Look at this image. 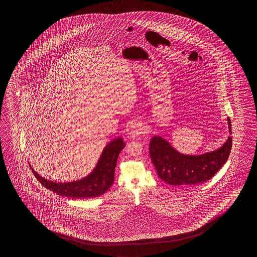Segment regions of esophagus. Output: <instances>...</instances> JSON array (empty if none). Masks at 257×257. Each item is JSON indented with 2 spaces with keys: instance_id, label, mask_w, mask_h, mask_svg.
<instances>
[{
  "instance_id": "1",
  "label": "esophagus",
  "mask_w": 257,
  "mask_h": 257,
  "mask_svg": "<svg viewBox=\"0 0 257 257\" xmlns=\"http://www.w3.org/2000/svg\"><path fill=\"white\" fill-rule=\"evenodd\" d=\"M147 128L142 123H136L131 126V131L128 132V137L131 139H135L137 137L141 136L142 134L146 133Z\"/></svg>"
}]
</instances>
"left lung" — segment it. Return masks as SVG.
Returning a JSON list of instances; mask_svg holds the SVG:
<instances>
[{
  "label": "left lung",
  "instance_id": "8db88e82",
  "mask_svg": "<svg viewBox=\"0 0 257 257\" xmlns=\"http://www.w3.org/2000/svg\"><path fill=\"white\" fill-rule=\"evenodd\" d=\"M228 127L231 134L229 117ZM232 138L228 137L217 150L202 154L180 153L162 136H153L150 142V156L158 176L171 186H188L208 181L216 175L229 158Z\"/></svg>",
  "mask_w": 257,
  "mask_h": 257
}]
</instances>
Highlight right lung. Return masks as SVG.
<instances>
[{
    "label": "right lung",
    "instance_id": "obj_1",
    "mask_svg": "<svg viewBox=\"0 0 257 257\" xmlns=\"http://www.w3.org/2000/svg\"><path fill=\"white\" fill-rule=\"evenodd\" d=\"M124 147L125 143L122 137L113 139L105 145L97 164L91 173L79 180L71 182L49 180L38 174L30 164L29 166L39 183L59 196L71 198L100 197L109 189L114 182L117 157Z\"/></svg>",
    "mask_w": 257,
    "mask_h": 257
}]
</instances>
